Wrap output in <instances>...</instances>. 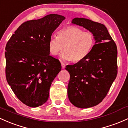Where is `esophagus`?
Wrapping results in <instances>:
<instances>
[{"label":"esophagus","mask_w":128,"mask_h":128,"mask_svg":"<svg viewBox=\"0 0 128 128\" xmlns=\"http://www.w3.org/2000/svg\"><path fill=\"white\" fill-rule=\"evenodd\" d=\"M61 64H62V69H64V68H65V64H64V63L61 62Z\"/></svg>","instance_id":"esophagus-1"}]
</instances>
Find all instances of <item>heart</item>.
<instances>
[{
	"label": "heart",
	"mask_w": 128,
	"mask_h": 128,
	"mask_svg": "<svg viewBox=\"0 0 128 128\" xmlns=\"http://www.w3.org/2000/svg\"><path fill=\"white\" fill-rule=\"evenodd\" d=\"M94 45V37L90 32H84L79 27L68 26L59 30L57 36H52L48 42L49 52L65 61L79 62L89 54Z\"/></svg>",
	"instance_id": "b5f03b06"
}]
</instances>
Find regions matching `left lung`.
I'll use <instances>...</instances> for the list:
<instances>
[{
  "instance_id": "obj_1",
  "label": "left lung",
  "mask_w": 128,
  "mask_h": 128,
  "mask_svg": "<svg viewBox=\"0 0 128 128\" xmlns=\"http://www.w3.org/2000/svg\"><path fill=\"white\" fill-rule=\"evenodd\" d=\"M71 23L92 33L95 44L86 58L66 66L70 75L68 96L77 108H92L102 101L116 78L117 48L104 24L83 18Z\"/></svg>"
}]
</instances>
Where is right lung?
Instances as JSON below:
<instances>
[{
	"mask_svg": "<svg viewBox=\"0 0 128 128\" xmlns=\"http://www.w3.org/2000/svg\"><path fill=\"white\" fill-rule=\"evenodd\" d=\"M65 18L50 14L26 21L14 32L5 47L6 80L18 98L36 108L47 101L61 64L50 56L48 42Z\"/></svg>",
	"mask_w": 128,
	"mask_h": 128,
	"instance_id": "add662e5",
	"label": "right lung"
}]
</instances>
